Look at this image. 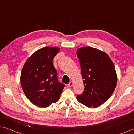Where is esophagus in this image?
Masks as SVG:
<instances>
[{
  "instance_id": "1",
  "label": "esophagus",
  "mask_w": 134,
  "mask_h": 134,
  "mask_svg": "<svg viewBox=\"0 0 134 134\" xmlns=\"http://www.w3.org/2000/svg\"><path fill=\"white\" fill-rule=\"evenodd\" d=\"M73 85H74V83L72 81H71L70 83L68 85V86L69 87H71L73 86Z\"/></svg>"
}]
</instances>
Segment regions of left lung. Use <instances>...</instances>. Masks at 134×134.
Masks as SVG:
<instances>
[{
  "label": "left lung",
  "instance_id": "8db88e82",
  "mask_svg": "<svg viewBox=\"0 0 134 134\" xmlns=\"http://www.w3.org/2000/svg\"><path fill=\"white\" fill-rule=\"evenodd\" d=\"M85 90L76 99L90 108L106 102L116 86L117 75L113 61L106 53L87 46L77 49Z\"/></svg>",
  "mask_w": 134,
  "mask_h": 134
}]
</instances>
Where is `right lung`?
Listing matches in <instances>:
<instances>
[{"label":"right lung","instance_id":"right-lung-1","mask_svg":"<svg viewBox=\"0 0 134 134\" xmlns=\"http://www.w3.org/2000/svg\"><path fill=\"white\" fill-rule=\"evenodd\" d=\"M60 50L45 47L27 59L21 72V88L34 104L47 107L60 99L65 85L58 82L53 59Z\"/></svg>","mask_w":134,"mask_h":134}]
</instances>
